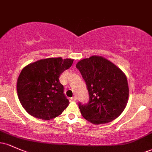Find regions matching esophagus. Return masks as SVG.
Wrapping results in <instances>:
<instances>
[{
	"instance_id": "1",
	"label": "esophagus",
	"mask_w": 152,
	"mask_h": 152,
	"mask_svg": "<svg viewBox=\"0 0 152 152\" xmlns=\"http://www.w3.org/2000/svg\"><path fill=\"white\" fill-rule=\"evenodd\" d=\"M71 101H74V102H76V101L77 100V98H76V96H73L72 98L71 99Z\"/></svg>"
}]
</instances>
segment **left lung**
I'll use <instances>...</instances> for the list:
<instances>
[{
  "mask_svg": "<svg viewBox=\"0 0 152 152\" xmlns=\"http://www.w3.org/2000/svg\"><path fill=\"white\" fill-rule=\"evenodd\" d=\"M76 67L86 82L89 95L87 104H78L83 117L94 124L109 123L117 118L129 98L125 74L113 63L97 56L81 60Z\"/></svg>",
  "mask_w": 152,
  "mask_h": 152,
  "instance_id": "8db88e82",
  "label": "left lung"
}]
</instances>
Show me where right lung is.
Instances as JSON below:
<instances>
[{
  "label": "right lung",
  "instance_id": "1",
  "mask_svg": "<svg viewBox=\"0 0 152 152\" xmlns=\"http://www.w3.org/2000/svg\"><path fill=\"white\" fill-rule=\"evenodd\" d=\"M73 62L70 58H49L23 69L17 82V92L20 104L29 114L50 120L62 114L69 102L59 77Z\"/></svg>",
  "mask_w": 152,
  "mask_h": 152
}]
</instances>
